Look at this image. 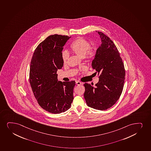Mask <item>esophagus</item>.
<instances>
[{"label":"esophagus","mask_w":151,"mask_h":151,"mask_svg":"<svg viewBox=\"0 0 151 151\" xmlns=\"http://www.w3.org/2000/svg\"><path fill=\"white\" fill-rule=\"evenodd\" d=\"M76 84L77 85H78V86H80V85L82 84V83L80 82V81H77L76 82Z\"/></svg>","instance_id":"1"}]
</instances>
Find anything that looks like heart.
<instances>
[{"mask_svg":"<svg viewBox=\"0 0 151 151\" xmlns=\"http://www.w3.org/2000/svg\"><path fill=\"white\" fill-rule=\"evenodd\" d=\"M71 50L81 58L87 60H91L95 58L97 53V48L91 47V43L83 37H79L71 43ZM69 54L66 51L62 53V59L63 63H66L69 58Z\"/></svg>","mask_w":151,"mask_h":151,"instance_id":"obj_1","label":"heart"}]
</instances>
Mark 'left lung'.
Wrapping results in <instances>:
<instances>
[{
	"label": "left lung",
	"mask_w": 151,
	"mask_h": 151,
	"mask_svg": "<svg viewBox=\"0 0 151 151\" xmlns=\"http://www.w3.org/2000/svg\"><path fill=\"white\" fill-rule=\"evenodd\" d=\"M102 44L91 65L98 72L99 81L96 86L85 83L84 97L88 106L97 110L110 108L121 95L125 81V70L119 51L113 41L103 32Z\"/></svg>",
	"instance_id": "left-lung-1"
}]
</instances>
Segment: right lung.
Returning a JSON list of instances; mask_svg holds the SVG:
<instances>
[{
	"mask_svg": "<svg viewBox=\"0 0 151 151\" xmlns=\"http://www.w3.org/2000/svg\"><path fill=\"white\" fill-rule=\"evenodd\" d=\"M71 37L49 35L35 48L29 70V83L34 96L43 109L60 114L71 107L75 81H58V69H62L63 46Z\"/></svg>",
	"mask_w": 151,
	"mask_h": 151,
	"instance_id": "add662e5",
	"label": "right lung"
}]
</instances>
